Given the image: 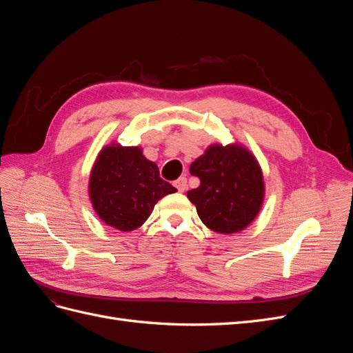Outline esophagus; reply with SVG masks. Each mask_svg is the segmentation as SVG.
I'll use <instances>...</instances> for the list:
<instances>
[{
  "mask_svg": "<svg viewBox=\"0 0 353 353\" xmlns=\"http://www.w3.org/2000/svg\"><path fill=\"white\" fill-rule=\"evenodd\" d=\"M174 185L176 187V190L179 191V193H184V191L187 190V178L185 176L178 178L175 183H174Z\"/></svg>",
  "mask_w": 353,
  "mask_h": 353,
  "instance_id": "obj_1",
  "label": "esophagus"
}]
</instances>
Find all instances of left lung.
Masks as SVG:
<instances>
[{
	"label": "left lung",
	"instance_id": "1",
	"mask_svg": "<svg viewBox=\"0 0 353 353\" xmlns=\"http://www.w3.org/2000/svg\"><path fill=\"white\" fill-rule=\"evenodd\" d=\"M200 185L187 191L205 225L218 234H236L259 215L265 200L262 168L248 147L234 141L210 144L190 166Z\"/></svg>",
	"mask_w": 353,
	"mask_h": 353
}]
</instances>
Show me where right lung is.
<instances>
[{
	"instance_id": "add662e5",
	"label": "right lung",
	"mask_w": 353,
	"mask_h": 353,
	"mask_svg": "<svg viewBox=\"0 0 353 353\" xmlns=\"http://www.w3.org/2000/svg\"><path fill=\"white\" fill-rule=\"evenodd\" d=\"M176 188L159 176V168L143 147L112 141L95 157L88 196L97 216L114 230L130 232L152 215L156 203Z\"/></svg>"
}]
</instances>
